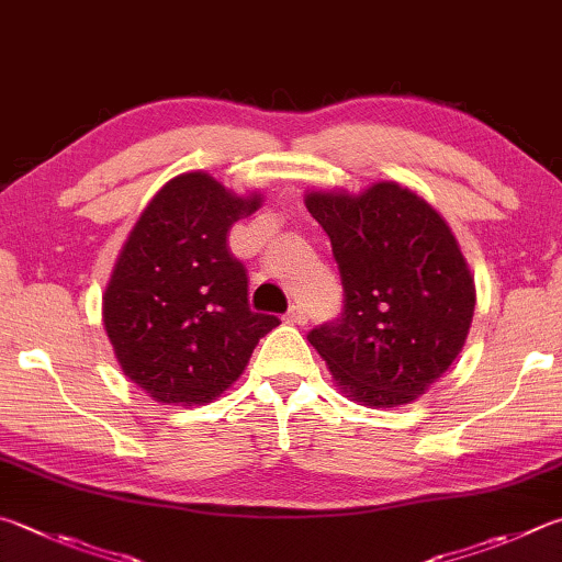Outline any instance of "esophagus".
I'll list each match as a JSON object with an SVG mask.
<instances>
[{"label": "esophagus", "instance_id": "1", "mask_svg": "<svg viewBox=\"0 0 562 562\" xmlns=\"http://www.w3.org/2000/svg\"><path fill=\"white\" fill-rule=\"evenodd\" d=\"M284 319H288L290 324H307V319H310V314H307V310L304 307H300V304H292V307L288 310V314H284Z\"/></svg>", "mask_w": 562, "mask_h": 562}]
</instances>
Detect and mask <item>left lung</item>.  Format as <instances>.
Instances as JSON below:
<instances>
[{"label":"left lung","mask_w":562,"mask_h":562,"mask_svg":"<svg viewBox=\"0 0 562 562\" xmlns=\"http://www.w3.org/2000/svg\"><path fill=\"white\" fill-rule=\"evenodd\" d=\"M304 206L331 240L344 312L310 331L336 385L369 407L417 401L467 341L476 290L452 228L397 181L310 189Z\"/></svg>","instance_id":"1"}]
</instances>
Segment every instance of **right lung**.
<instances>
[{"mask_svg": "<svg viewBox=\"0 0 562 562\" xmlns=\"http://www.w3.org/2000/svg\"><path fill=\"white\" fill-rule=\"evenodd\" d=\"M262 206L206 171L169 179L122 246L103 324L122 373L151 401L206 405L240 379L278 316L255 314L228 231Z\"/></svg>", "mask_w": 562, "mask_h": 562, "instance_id": "obj_1", "label": "right lung"}]
</instances>
